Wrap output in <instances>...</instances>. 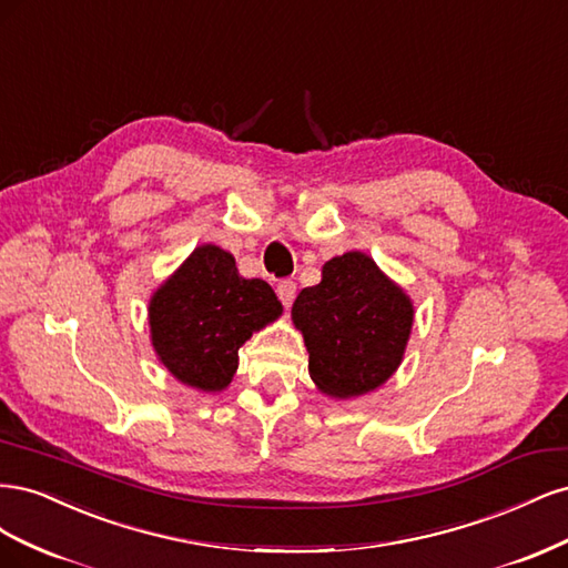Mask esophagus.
<instances>
[{"label":"esophagus","mask_w":568,"mask_h":568,"mask_svg":"<svg viewBox=\"0 0 568 568\" xmlns=\"http://www.w3.org/2000/svg\"><path fill=\"white\" fill-rule=\"evenodd\" d=\"M277 296H280V301H282L284 307H291V303H294V298H296V282L282 280V282L277 284Z\"/></svg>","instance_id":"esophagus-1"}]
</instances>
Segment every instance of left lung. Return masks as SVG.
Instances as JSON below:
<instances>
[{
    "instance_id": "obj_1",
    "label": "left lung",
    "mask_w": 568,
    "mask_h": 568,
    "mask_svg": "<svg viewBox=\"0 0 568 568\" xmlns=\"http://www.w3.org/2000/svg\"><path fill=\"white\" fill-rule=\"evenodd\" d=\"M291 317L311 355V379L346 400L379 388L400 367L415 307L369 255L348 251L324 263L322 282L301 291Z\"/></svg>"
}]
</instances>
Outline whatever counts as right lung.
Returning <instances> with one entry per match:
<instances>
[{"mask_svg":"<svg viewBox=\"0 0 568 568\" xmlns=\"http://www.w3.org/2000/svg\"><path fill=\"white\" fill-rule=\"evenodd\" d=\"M280 315L272 286L244 280L215 244L194 248L149 301L153 351L178 382L203 393L230 386L239 348Z\"/></svg>","mask_w":568,"mask_h":568,"instance_id":"1","label":"right lung"}]
</instances>
